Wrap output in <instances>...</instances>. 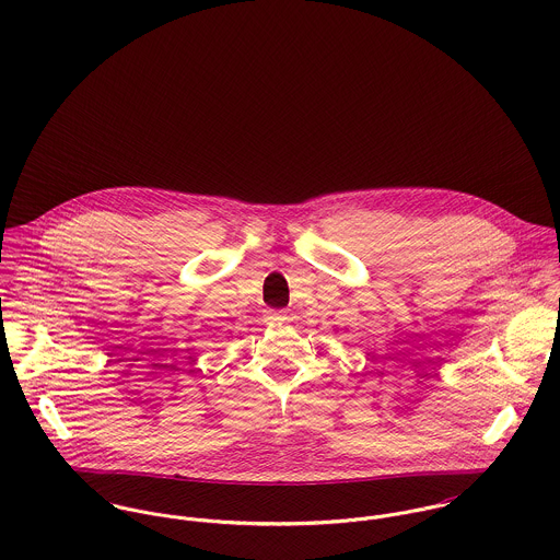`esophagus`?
Segmentation results:
<instances>
[{
  "label": "esophagus",
  "instance_id": "esophagus-1",
  "mask_svg": "<svg viewBox=\"0 0 560 560\" xmlns=\"http://www.w3.org/2000/svg\"><path fill=\"white\" fill-rule=\"evenodd\" d=\"M287 319V315L282 311H267V320Z\"/></svg>",
  "mask_w": 560,
  "mask_h": 560
}]
</instances>
